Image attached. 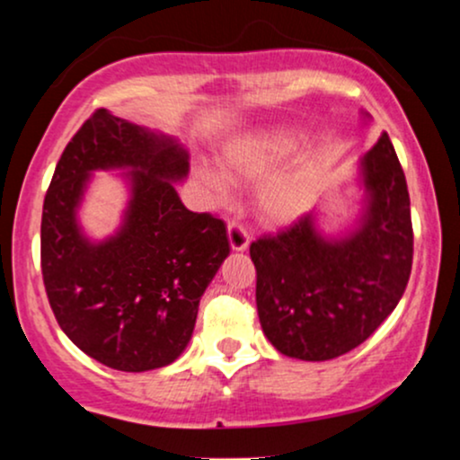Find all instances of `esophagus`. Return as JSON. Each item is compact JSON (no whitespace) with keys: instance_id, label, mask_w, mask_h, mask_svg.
<instances>
[{"instance_id":"obj_1","label":"esophagus","mask_w":460,"mask_h":460,"mask_svg":"<svg viewBox=\"0 0 460 460\" xmlns=\"http://www.w3.org/2000/svg\"><path fill=\"white\" fill-rule=\"evenodd\" d=\"M226 234H229V244L234 251H246L248 246V231L246 226L240 223V220H229V225H226Z\"/></svg>"}]
</instances>
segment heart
Returning <instances> with one entry per match:
<instances>
[{
    "mask_svg": "<svg viewBox=\"0 0 460 460\" xmlns=\"http://www.w3.org/2000/svg\"><path fill=\"white\" fill-rule=\"evenodd\" d=\"M296 136L288 131H270L257 138H248L240 145L231 146L225 155V168L235 179H260L270 168L283 162L285 157L296 151ZM205 186L214 192L216 199H226L225 181L212 171H200ZM318 186V171L311 162H298L289 166L263 188L261 209L268 218L288 223L309 208L311 199Z\"/></svg>",
    "mask_w": 460,
    "mask_h": 460,
    "instance_id": "1",
    "label": "heart"
}]
</instances>
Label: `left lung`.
Returning a JSON list of instances; mask_svg holds the SVG:
<instances>
[{"label": "left lung", "mask_w": 460, "mask_h": 460, "mask_svg": "<svg viewBox=\"0 0 460 460\" xmlns=\"http://www.w3.org/2000/svg\"><path fill=\"white\" fill-rule=\"evenodd\" d=\"M369 192L361 229L341 242L315 234L303 216L279 234L257 237V314L270 344L303 361L346 355L387 320L413 266L406 177L387 134L363 160Z\"/></svg>", "instance_id": "8db88e82"}]
</instances>
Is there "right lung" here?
Listing matches in <instances>:
<instances>
[{"mask_svg":"<svg viewBox=\"0 0 460 460\" xmlns=\"http://www.w3.org/2000/svg\"><path fill=\"white\" fill-rule=\"evenodd\" d=\"M129 165L126 225L103 245L78 234L87 172ZM188 153L99 108L68 140L47 188L40 270L58 324L79 350L120 372L164 367L192 337L199 300L229 255L225 220L190 212L171 181Z\"/></svg>","mask_w":460,"mask_h":460,"instance_id":"1","label":"right lung"}]
</instances>
